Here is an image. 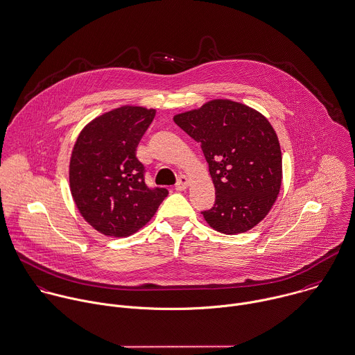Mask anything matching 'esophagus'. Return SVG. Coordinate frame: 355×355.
<instances>
[{
  "label": "esophagus",
  "mask_w": 355,
  "mask_h": 355,
  "mask_svg": "<svg viewBox=\"0 0 355 355\" xmlns=\"http://www.w3.org/2000/svg\"><path fill=\"white\" fill-rule=\"evenodd\" d=\"M187 186H189V178H187V176H183V175L179 176L175 189H176L178 191H183V190L187 189Z\"/></svg>",
  "instance_id": "obj_1"
}]
</instances>
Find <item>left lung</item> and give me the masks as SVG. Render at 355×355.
I'll return each mask as SVG.
<instances>
[{
  "label": "left lung",
  "instance_id": "1",
  "mask_svg": "<svg viewBox=\"0 0 355 355\" xmlns=\"http://www.w3.org/2000/svg\"><path fill=\"white\" fill-rule=\"evenodd\" d=\"M173 121L201 144L216 201L202 212L216 232L236 236L259 225L272 208L282 182L278 136L261 113L214 99Z\"/></svg>",
  "mask_w": 355,
  "mask_h": 355
}]
</instances>
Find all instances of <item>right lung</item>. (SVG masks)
<instances>
[{
	"mask_svg": "<svg viewBox=\"0 0 355 355\" xmlns=\"http://www.w3.org/2000/svg\"><path fill=\"white\" fill-rule=\"evenodd\" d=\"M155 109L121 106L84 126L71 151L70 191L81 216L107 236H132L157 212L166 189H148L136 147Z\"/></svg>",
	"mask_w": 355,
	"mask_h": 355,
	"instance_id": "1",
	"label": "right lung"
}]
</instances>
